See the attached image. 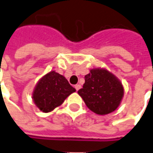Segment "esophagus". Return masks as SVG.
Instances as JSON below:
<instances>
[{
	"label": "esophagus",
	"mask_w": 153,
	"mask_h": 153,
	"mask_svg": "<svg viewBox=\"0 0 153 153\" xmlns=\"http://www.w3.org/2000/svg\"><path fill=\"white\" fill-rule=\"evenodd\" d=\"M74 88H75V89H76L77 91H78V90L80 88H81V85H80V84H76V85L74 86Z\"/></svg>",
	"instance_id": "esophagus-1"
}]
</instances>
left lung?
<instances>
[{"instance_id": "obj_1", "label": "left lung", "mask_w": 153, "mask_h": 153, "mask_svg": "<svg viewBox=\"0 0 153 153\" xmlns=\"http://www.w3.org/2000/svg\"><path fill=\"white\" fill-rule=\"evenodd\" d=\"M84 80L78 94L89 109L99 115L117 109L124 94L123 84L117 77L105 69H93Z\"/></svg>"}]
</instances>
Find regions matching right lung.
<instances>
[{
  "label": "right lung",
  "instance_id": "1",
  "mask_svg": "<svg viewBox=\"0 0 153 153\" xmlns=\"http://www.w3.org/2000/svg\"><path fill=\"white\" fill-rule=\"evenodd\" d=\"M75 91L63 75L51 71L39 80L32 99L40 111L49 113L60 106L66 98Z\"/></svg>",
  "mask_w": 153,
  "mask_h": 153
}]
</instances>
